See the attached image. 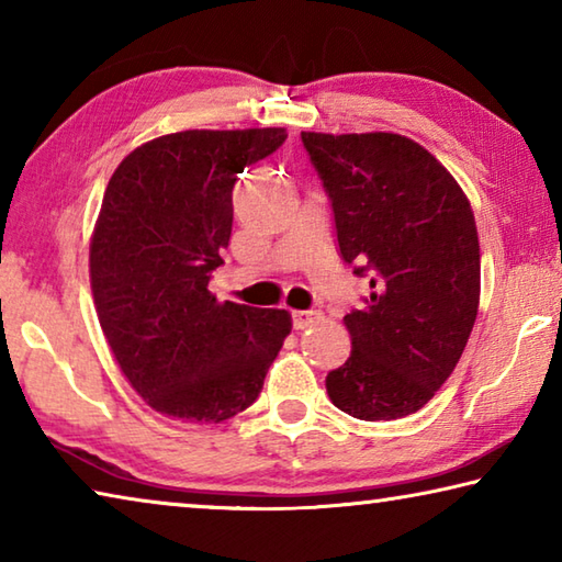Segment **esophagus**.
<instances>
[{
  "mask_svg": "<svg viewBox=\"0 0 562 562\" xmlns=\"http://www.w3.org/2000/svg\"><path fill=\"white\" fill-rule=\"evenodd\" d=\"M319 319V312L315 310H294L292 312V327L294 329H307L310 325H315Z\"/></svg>",
  "mask_w": 562,
  "mask_h": 562,
  "instance_id": "34e87169",
  "label": "esophagus"
}]
</instances>
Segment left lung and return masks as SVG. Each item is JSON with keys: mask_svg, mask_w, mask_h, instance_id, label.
I'll return each instance as SVG.
<instances>
[{"mask_svg": "<svg viewBox=\"0 0 562 562\" xmlns=\"http://www.w3.org/2000/svg\"><path fill=\"white\" fill-rule=\"evenodd\" d=\"M302 144L325 186L341 260L369 278L345 325L351 355L327 394L361 422L422 408L459 364L481 294L469 198L429 150L398 133H310Z\"/></svg>", "mask_w": 562, "mask_h": 562, "instance_id": "8db88e82", "label": "left lung"}]
</instances>
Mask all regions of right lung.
Wrapping results in <instances>:
<instances>
[{"label": "right lung", "instance_id": "1", "mask_svg": "<svg viewBox=\"0 0 562 562\" xmlns=\"http://www.w3.org/2000/svg\"><path fill=\"white\" fill-rule=\"evenodd\" d=\"M284 128L180 131L121 160L91 240V290L121 372L170 418L221 424L262 392L292 322L207 290L233 233L237 173Z\"/></svg>", "mask_w": 562, "mask_h": 562}]
</instances>
